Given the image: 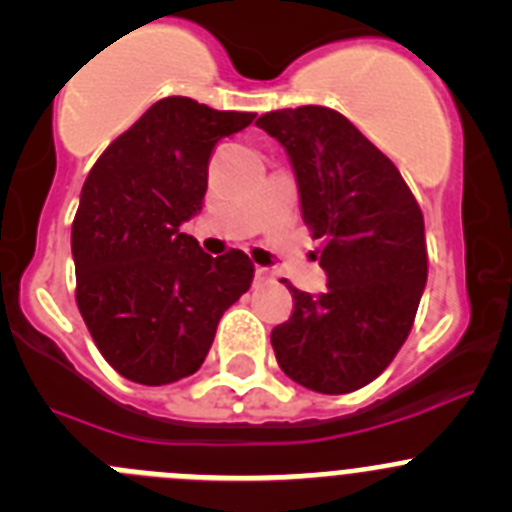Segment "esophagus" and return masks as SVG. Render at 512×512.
Returning <instances> with one entry per match:
<instances>
[{
  "label": "esophagus",
  "mask_w": 512,
  "mask_h": 512,
  "mask_svg": "<svg viewBox=\"0 0 512 512\" xmlns=\"http://www.w3.org/2000/svg\"><path fill=\"white\" fill-rule=\"evenodd\" d=\"M267 280H272L270 267H255V283H267Z\"/></svg>",
  "instance_id": "34e87169"
}]
</instances>
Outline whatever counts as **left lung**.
Segmentation results:
<instances>
[{
  "instance_id": "1",
  "label": "left lung",
  "mask_w": 512,
  "mask_h": 512,
  "mask_svg": "<svg viewBox=\"0 0 512 512\" xmlns=\"http://www.w3.org/2000/svg\"><path fill=\"white\" fill-rule=\"evenodd\" d=\"M257 126L288 154L328 278L321 295L288 285L295 310L272 328L275 358L305 389L348 394L374 381L412 331L427 285L422 209L399 169L338 111L300 105Z\"/></svg>"
}]
</instances>
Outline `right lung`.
Instances as JSON below:
<instances>
[{"label": "right lung", "instance_id": "1", "mask_svg": "<svg viewBox=\"0 0 512 512\" xmlns=\"http://www.w3.org/2000/svg\"><path fill=\"white\" fill-rule=\"evenodd\" d=\"M252 121L255 113L164 98L85 179L73 219L75 300L105 361L136 384L199 371L224 310L250 290L245 252L207 255L181 224L202 209L214 146Z\"/></svg>", "mask_w": 512, "mask_h": 512}]
</instances>
